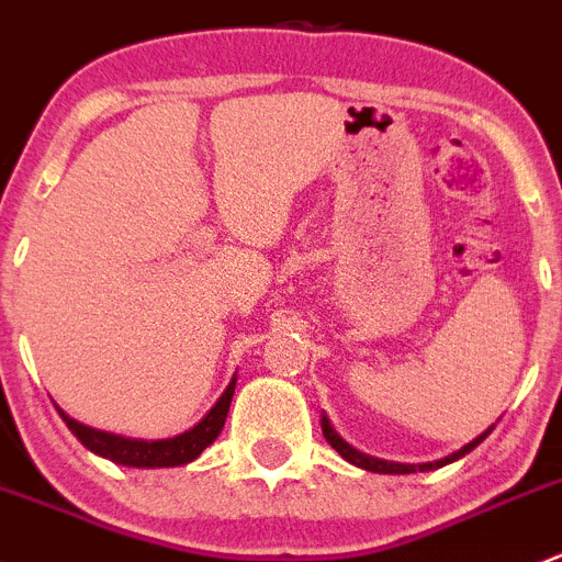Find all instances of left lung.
I'll list each match as a JSON object with an SVG mask.
<instances>
[{"label": "left lung", "mask_w": 562, "mask_h": 562, "mask_svg": "<svg viewBox=\"0 0 562 562\" xmlns=\"http://www.w3.org/2000/svg\"><path fill=\"white\" fill-rule=\"evenodd\" d=\"M321 429H323V438H326L328 443H331V449H334V451H339V457H342V459H348V462H350V464H356V468H361V470H370V473L405 475V473H427V470H438V468H443V464H451V462H457V459H462L464 454H470V451H473L475 446H479L481 440H484L486 435H490L492 429H495V424H492L490 429H484V432H481L479 438H473V440H470V443H464L462 449L454 451V454H449V457H443V459H435V462H422V464L391 462V459H378V457H370V454H364V451L353 449V446H350L348 440H342V438H339V432H337V429L331 427V422H328V416H326V413H323V416H321Z\"/></svg>", "instance_id": "left-lung-1"}]
</instances>
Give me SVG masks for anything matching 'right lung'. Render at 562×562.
Here are the masks:
<instances>
[{
	"instance_id": "right-lung-1",
	"label": "right lung",
	"mask_w": 562,
	"mask_h": 562,
	"mask_svg": "<svg viewBox=\"0 0 562 562\" xmlns=\"http://www.w3.org/2000/svg\"><path fill=\"white\" fill-rule=\"evenodd\" d=\"M236 391V375L231 378L228 389L220 394V400L214 402L212 411L195 424V427L184 429L181 435H173V438L162 440H140V438H124V435L103 432V429L87 427V424L76 422V418L67 416L59 405L61 422L70 427V432L87 446L92 454L111 459V462L124 464V468H179V464L192 462V459L201 457V451L206 446H212L217 440V435L223 432L225 418H228L231 400H234Z\"/></svg>"
}]
</instances>
